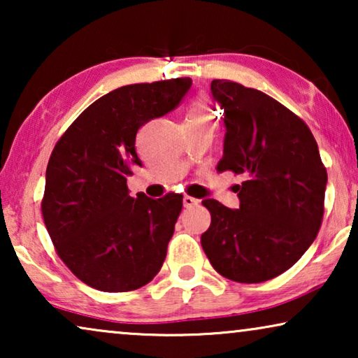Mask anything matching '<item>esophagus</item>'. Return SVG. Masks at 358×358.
<instances>
[{
    "mask_svg": "<svg viewBox=\"0 0 358 358\" xmlns=\"http://www.w3.org/2000/svg\"><path fill=\"white\" fill-rule=\"evenodd\" d=\"M184 207L185 208H194V207H197L199 205V200L197 199H194V197H190V195H184Z\"/></svg>",
    "mask_w": 358,
    "mask_h": 358,
    "instance_id": "esophagus-1",
    "label": "esophagus"
}]
</instances>
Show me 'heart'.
Returning a JSON list of instances; mask_svg holds the SVG:
<instances>
[{"mask_svg":"<svg viewBox=\"0 0 358 358\" xmlns=\"http://www.w3.org/2000/svg\"><path fill=\"white\" fill-rule=\"evenodd\" d=\"M189 120H199V119H212V110L207 106V102L203 101H197L190 106L189 114H187Z\"/></svg>","mask_w":358,"mask_h":358,"instance_id":"1","label":"heart"}]
</instances>
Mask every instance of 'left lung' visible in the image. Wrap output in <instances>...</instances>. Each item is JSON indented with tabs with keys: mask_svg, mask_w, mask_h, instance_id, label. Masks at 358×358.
<instances>
[{
	"mask_svg": "<svg viewBox=\"0 0 358 358\" xmlns=\"http://www.w3.org/2000/svg\"><path fill=\"white\" fill-rule=\"evenodd\" d=\"M224 110L217 169L243 174L239 208L202 200L212 215L200 243L215 271L259 283L288 271L315 241L324 213L327 173L311 130L280 102L228 80H213Z\"/></svg>",
	"mask_w": 358,
	"mask_h": 358,
	"instance_id": "8db88e82",
	"label": "left lung"
}]
</instances>
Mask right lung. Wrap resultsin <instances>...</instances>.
I'll use <instances>...</instances> for the list:
<instances>
[{"label":"right lung","instance_id":"1","mask_svg":"<svg viewBox=\"0 0 358 358\" xmlns=\"http://www.w3.org/2000/svg\"><path fill=\"white\" fill-rule=\"evenodd\" d=\"M190 78L117 87L87 107L48 159L42 215L66 267L96 290L130 292L163 266L182 195L131 197L127 178L141 166L136 131L168 114Z\"/></svg>","mask_w":358,"mask_h":358}]
</instances>
